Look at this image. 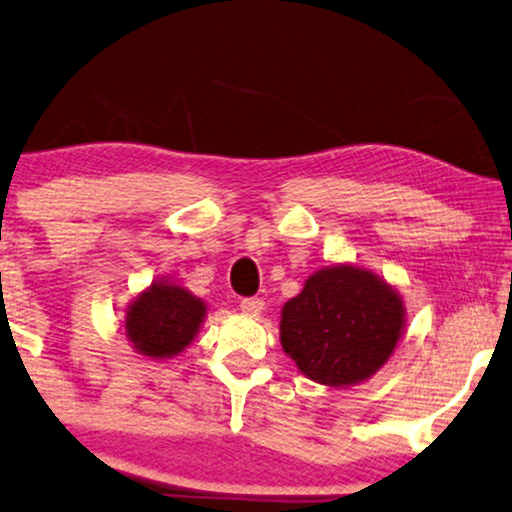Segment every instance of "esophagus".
Segmentation results:
<instances>
[{"label": "esophagus", "mask_w": 512, "mask_h": 512, "mask_svg": "<svg viewBox=\"0 0 512 512\" xmlns=\"http://www.w3.org/2000/svg\"><path fill=\"white\" fill-rule=\"evenodd\" d=\"M264 309V302L260 300V297H245V300H241V312L248 314V316H257Z\"/></svg>", "instance_id": "1"}]
</instances>
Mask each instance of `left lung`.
I'll use <instances>...</instances> for the list:
<instances>
[{
	"label": "left lung",
	"instance_id": "8db88e82",
	"mask_svg": "<svg viewBox=\"0 0 512 512\" xmlns=\"http://www.w3.org/2000/svg\"><path fill=\"white\" fill-rule=\"evenodd\" d=\"M406 326L399 290L371 269L314 271L281 309V347L314 383L352 387L387 364Z\"/></svg>",
	"mask_w": 512,
	"mask_h": 512
}]
</instances>
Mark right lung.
Here are the masks:
<instances>
[{
	"mask_svg": "<svg viewBox=\"0 0 512 512\" xmlns=\"http://www.w3.org/2000/svg\"><path fill=\"white\" fill-rule=\"evenodd\" d=\"M208 304L170 278H158L129 302L125 335L134 352L148 359H172L196 340Z\"/></svg>",
	"mask_w": 512,
	"mask_h": 512,
	"instance_id": "obj_1",
	"label": "right lung"
}]
</instances>
